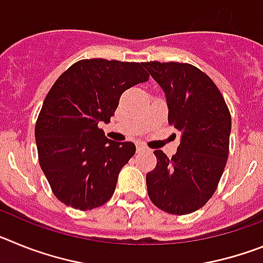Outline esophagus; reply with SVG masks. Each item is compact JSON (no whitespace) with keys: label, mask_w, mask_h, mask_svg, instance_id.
I'll use <instances>...</instances> for the list:
<instances>
[{"label":"esophagus","mask_w":263,"mask_h":263,"mask_svg":"<svg viewBox=\"0 0 263 263\" xmlns=\"http://www.w3.org/2000/svg\"><path fill=\"white\" fill-rule=\"evenodd\" d=\"M147 150V147H146L145 145H142V143H137V153H143Z\"/></svg>","instance_id":"obj_1"}]
</instances>
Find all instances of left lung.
<instances>
[{"instance_id": "1", "label": "left lung", "mask_w": 263, "mask_h": 263, "mask_svg": "<svg viewBox=\"0 0 263 263\" xmlns=\"http://www.w3.org/2000/svg\"><path fill=\"white\" fill-rule=\"evenodd\" d=\"M166 95L168 124L182 137L176 154L155 150L157 166L146 175L150 200L173 215H188L215 194L229 154L232 118L221 92L188 63L146 62Z\"/></svg>"}]
</instances>
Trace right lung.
<instances>
[{
    "mask_svg": "<svg viewBox=\"0 0 263 263\" xmlns=\"http://www.w3.org/2000/svg\"><path fill=\"white\" fill-rule=\"evenodd\" d=\"M148 78L142 63L84 59L51 87L35 141L41 168L62 203L88 211L110 199L136 145L108 139L100 125L110 122L125 90Z\"/></svg>",
    "mask_w": 263,
    "mask_h": 263,
    "instance_id": "obj_1",
    "label": "right lung"
}]
</instances>
